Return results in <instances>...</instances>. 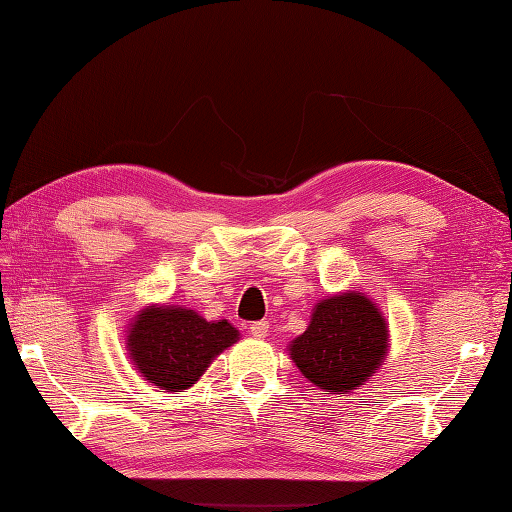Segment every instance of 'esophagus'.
Returning a JSON list of instances; mask_svg holds the SVG:
<instances>
[{"label":"esophagus","mask_w":512,"mask_h":512,"mask_svg":"<svg viewBox=\"0 0 512 512\" xmlns=\"http://www.w3.org/2000/svg\"><path fill=\"white\" fill-rule=\"evenodd\" d=\"M269 331V322L267 320H260V322H254V325H249V333H252L254 338H265Z\"/></svg>","instance_id":"esophagus-1"}]
</instances>
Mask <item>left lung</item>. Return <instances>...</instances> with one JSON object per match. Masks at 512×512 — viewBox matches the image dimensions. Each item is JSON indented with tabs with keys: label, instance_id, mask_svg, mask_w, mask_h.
I'll use <instances>...</instances> for the list:
<instances>
[{
	"label": "left lung",
	"instance_id": "obj_1",
	"mask_svg": "<svg viewBox=\"0 0 512 512\" xmlns=\"http://www.w3.org/2000/svg\"><path fill=\"white\" fill-rule=\"evenodd\" d=\"M387 318L362 291L318 300L305 333L289 342V358L318 389L342 395L362 387L387 360Z\"/></svg>",
	"mask_w": 512,
	"mask_h": 512
}]
</instances>
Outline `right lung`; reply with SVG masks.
I'll return each instance as SVG.
<instances>
[{"mask_svg": "<svg viewBox=\"0 0 512 512\" xmlns=\"http://www.w3.org/2000/svg\"><path fill=\"white\" fill-rule=\"evenodd\" d=\"M227 320H205L183 305H148L130 320L125 349L143 380L179 393L194 387L207 367L238 342Z\"/></svg>", "mask_w": 512, "mask_h": 512, "instance_id": "add662e5", "label": "right lung"}]
</instances>
